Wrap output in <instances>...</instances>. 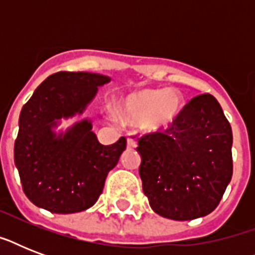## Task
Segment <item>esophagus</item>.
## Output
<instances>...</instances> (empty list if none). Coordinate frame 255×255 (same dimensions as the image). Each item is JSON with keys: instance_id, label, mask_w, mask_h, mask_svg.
I'll return each mask as SVG.
<instances>
[{"instance_id": "34e87169", "label": "esophagus", "mask_w": 255, "mask_h": 255, "mask_svg": "<svg viewBox=\"0 0 255 255\" xmlns=\"http://www.w3.org/2000/svg\"><path fill=\"white\" fill-rule=\"evenodd\" d=\"M127 145L129 148H135L136 147V140L133 137H128L127 139Z\"/></svg>"}]
</instances>
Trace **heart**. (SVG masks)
<instances>
[{"label": "heart", "instance_id": "1", "mask_svg": "<svg viewBox=\"0 0 255 255\" xmlns=\"http://www.w3.org/2000/svg\"><path fill=\"white\" fill-rule=\"evenodd\" d=\"M184 106L181 94L173 88L143 90L126 96L118 107V115L124 123L141 124L155 132L169 127Z\"/></svg>", "mask_w": 255, "mask_h": 255}]
</instances>
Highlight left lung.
I'll return each instance as SVG.
<instances>
[{
	"label": "left lung",
	"mask_w": 255,
	"mask_h": 255,
	"mask_svg": "<svg viewBox=\"0 0 255 255\" xmlns=\"http://www.w3.org/2000/svg\"><path fill=\"white\" fill-rule=\"evenodd\" d=\"M233 133L217 99L194 96L172 126L137 137L139 174L160 216L186 221L212 213L233 174Z\"/></svg>",
	"instance_id": "left-lung-1"
}]
</instances>
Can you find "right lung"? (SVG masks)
Masks as SVG:
<instances>
[{
  "mask_svg": "<svg viewBox=\"0 0 255 255\" xmlns=\"http://www.w3.org/2000/svg\"><path fill=\"white\" fill-rule=\"evenodd\" d=\"M106 75L61 71L50 75L22 107L14 143V163L22 189L34 205L69 214L91 208L103 192L108 172L119 161L126 137L103 145L88 119L66 132L54 131L59 120L83 114Z\"/></svg>",
  "mask_w": 255,
  "mask_h": 255,
  "instance_id": "add662e5",
  "label": "right lung"
}]
</instances>
